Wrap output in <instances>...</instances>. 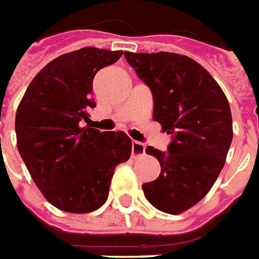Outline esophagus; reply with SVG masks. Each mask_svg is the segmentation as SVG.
I'll list each match as a JSON object with an SVG mask.
<instances>
[{
    "instance_id": "esophagus-1",
    "label": "esophagus",
    "mask_w": 259,
    "mask_h": 259,
    "mask_svg": "<svg viewBox=\"0 0 259 259\" xmlns=\"http://www.w3.org/2000/svg\"><path fill=\"white\" fill-rule=\"evenodd\" d=\"M145 153V145L138 141H133V157H138Z\"/></svg>"
}]
</instances>
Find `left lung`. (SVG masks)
Masks as SVG:
<instances>
[{"label": "left lung", "mask_w": 259, "mask_h": 259, "mask_svg": "<svg viewBox=\"0 0 259 259\" xmlns=\"http://www.w3.org/2000/svg\"><path fill=\"white\" fill-rule=\"evenodd\" d=\"M153 96V120L171 135L166 152L146 148L160 163L155 181L142 184L156 209L179 214L202 199L225 166L233 139L230 106L208 71L174 53H124Z\"/></svg>", "instance_id": "left-lung-1"}]
</instances>
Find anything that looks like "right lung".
<instances>
[{"label": "right lung", "mask_w": 259, "mask_h": 259, "mask_svg": "<svg viewBox=\"0 0 259 259\" xmlns=\"http://www.w3.org/2000/svg\"><path fill=\"white\" fill-rule=\"evenodd\" d=\"M121 56L122 51L83 47L57 57L33 78L16 111L19 155L46 199L64 212L100 208L115 166L133 152L125 133L82 126L96 107L95 75Z\"/></svg>", "instance_id": "add662e5"}]
</instances>
